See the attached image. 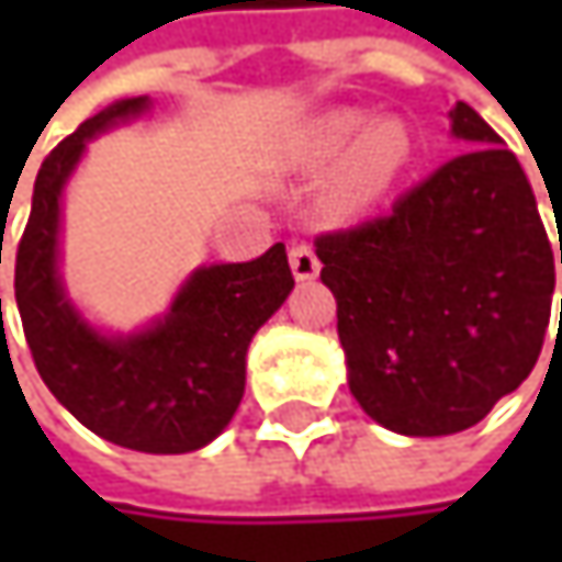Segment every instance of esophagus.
Wrapping results in <instances>:
<instances>
[{"mask_svg":"<svg viewBox=\"0 0 562 562\" xmlns=\"http://www.w3.org/2000/svg\"><path fill=\"white\" fill-rule=\"evenodd\" d=\"M289 267H292V277H295L299 282L315 280V277H318V270H322V263H318L315 250H312L305 240L292 244V250H289Z\"/></svg>","mask_w":562,"mask_h":562,"instance_id":"esophagus-1","label":"esophagus"}]
</instances>
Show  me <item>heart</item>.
Listing matches in <instances>:
<instances>
[{
    "label": "heart",
    "mask_w": 562,
    "mask_h": 562,
    "mask_svg": "<svg viewBox=\"0 0 562 562\" xmlns=\"http://www.w3.org/2000/svg\"><path fill=\"white\" fill-rule=\"evenodd\" d=\"M413 159V136L403 120H371L364 110H331L305 123L292 139V162L302 169H328L338 162L325 204L335 214H355L387 194Z\"/></svg>",
    "instance_id": "1"
}]
</instances>
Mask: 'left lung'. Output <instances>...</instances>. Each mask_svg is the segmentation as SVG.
<instances>
[{
    "instance_id": "left-lung-1",
    "label": "left lung",
    "mask_w": 562,
    "mask_h": 562,
    "mask_svg": "<svg viewBox=\"0 0 562 562\" xmlns=\"http://www.w3.org/2000/svg\"><path fill=\"white\" fill-rule=\"evenodd\" d=\"M449 120L472 149L409 188L391 214L315 237L348 387L403 436L462 432L517 391L540 358L557 282L517 156L469 103Z\"/></svg>"
}]
</instances>
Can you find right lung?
<instances>
[{
  "label": "right lung",
  "mask_w": 562,
  "mask_h": 562,
  "mask_svg": "<svg viewBox=\"0 0 562 562\" xmlns=\"http://www.w3.org/2000/svg\"><path fill=\"white\" fill-rule=\"evenodd\" d=\"M146 106L149 97H133L100 110L42 162L15 250V302L35 368L57 403L123 449L181 456L207 446L237 413L250 338L295 280L277 244L250 263L194 270L169 315L136 335L110 338L80 318L57 277L60 191L97 133Z\"/></svg>",
  "instance_id": "right-lung-1"
}]
</instances>
